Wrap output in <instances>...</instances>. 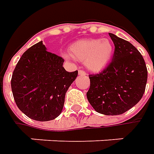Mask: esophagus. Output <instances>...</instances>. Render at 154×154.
I'll return each instance as SVG.
<instances>
[{
    "label": "esophagus",
    "instance_id": "34e87169",
    "mask_svg": "<svg viewBox=\"0 0 154 154\" xmlns=\"http://www.w3.org/2000/svg\"><path fill=\"white\" fill-rule=\"evenodd\" d=\"M78 73H79V75H83V76L86 75V73L85 72V71H83V70H79V71H78Z\"/></svg>",
    "mask_w": 154,
    "mask_h": 154
}]
</instances>
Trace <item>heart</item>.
<instances>
[{"mask_svg": "<svg viewBox=\"0 0 154 154\" xmlns=\"http://www.w3.org/2000/svg\"><path fill=\"white\" fill-rule=\"evenodd\" d=\"M69 52L70 54L62 53V57L68 60L73 57L81 62L85 61V65L89 70L98 72L109 63L114 47L107 38L80 39L70 45Z\"/></svg>", "mask_w": 154, "mask_h": 154, "instance_id": "b5f03b06", "label": "heart"}]
</instances>
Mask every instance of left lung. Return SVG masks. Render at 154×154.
Segmentation results:
<instances>
[{
    "instance_id": "obj_1",
    "label": "left lung",
    "mask_w": 154,
    "mask_h": 154,
    "mask_svg": "<svg viewBox=\"0 0 154 154\" xmlns=\"http://www.w3.org/2000/svg\"><path fill=\"white\" fill-rule=\"evenodd\" d=\"M115 45L112 61L100 74L89 75L86 97L100 114H123L141 99L145 92L147 69L141 54L132 44L109 33Z\"/></svg>"
}]
</instances>
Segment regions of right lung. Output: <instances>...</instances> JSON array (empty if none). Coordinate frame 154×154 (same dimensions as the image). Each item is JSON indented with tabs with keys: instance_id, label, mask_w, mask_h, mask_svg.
<instances>
[{
	"instance_id": "add662e5",
	"label": "right lung",
	"mask_w": 154,
	"mask_h": 154,
	"mask_svg": "<svg viewBox=\"0 0 154 154\" xmlns=\"http://www.w3.org/2000/svg\"><path fill=\"white\" fill-rule=\"evenodd\" d=\"M63 62L40 41L17 63L11 80L12 92L18 108L31 119L51 121L62 113L66 92L78 75V71H66Z\"/></svg>"
}]
</instances>
